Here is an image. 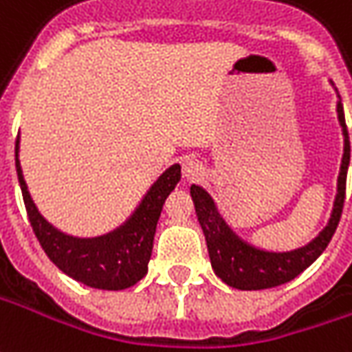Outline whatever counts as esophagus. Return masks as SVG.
<instances>
[{
    "label": "esophagus",
    "instance_id": "esophagus-1",
    "mask_svg": "<svg viewBox=\"0 0 352 352\" xmlns=\"http://www.w3.org/2000/svg\"><path fill=\"white\" fill-rule=\"evenodd\" d=\"M201 171H204V168H201L200 162H196V160H186L183 164V175L186 179H194V177L201 175Z\"/></svg>",
    "mask_w": 352,
    "mask_h": 352
}]
</instances>
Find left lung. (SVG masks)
I'll return each instance as SVG.
<instances>
[{
	"label": "left lung",
	"mask_w": 352,
	"mask_h": 352,
	"mask_svg": "<svg viewBox=\"0 0 352 352\" xmlns=\"http://www.w3.org/2000/svg\"><path fill=\"white\" fill-rule=\"evenodd\" d=\"M339 124L343 127V160L338 177V196L333 201V211L326 228L320 234L303 248H297L294 252H265L259 248L245 244L242 238L232 232V228L225 223V219L219 215L215 201L201 186L192 184L190 196H192L196 215L200 221V227L208 242L211 267L219 278L228 286L236 289H267V287L280 286L294 280L301 274L307 267H311L320 253L328 248L331 236L336 232L343 211L345 201V184H347V169L351 160V142H349L347 125L343 104L338 102Z\"/></svg>",
	"instance_id": "obj_1"
}]
</instances>
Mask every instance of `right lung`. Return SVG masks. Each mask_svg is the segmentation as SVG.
<instances>
[{
  "label": "right lung",
  "mask_w": 352,
  "mask_h": 352,
  "mask_svg": "<svg viewBox=\"0 0 352 352\" xmlns=\"http://www.w3.org/2000/svg\"><path fill=\"white\" fill-rule=\"evenodd\" d=\"M14 162L34 234L49 259L65 274L97 289H125L146 274L164 201L181 179L179 164L160 175L141 206L122 227L97 238H76L49 225L32 201L19 162V139L14 144Z\"/></svg>",
  "instance_id": "obj_1"
}]
</instances>
